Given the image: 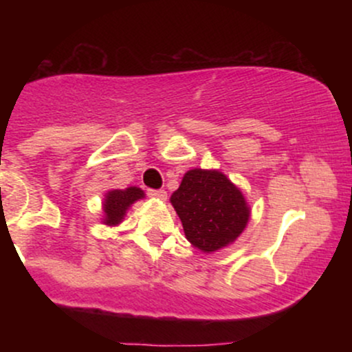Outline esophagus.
<instances>
[{
  "label": "esophagus",
  "mask_w": 352,
  "mask_h": 352,
  "mask_svg": "<svg viewBox=\"0 0 352 352\" xmlns=\"http://www.w3.org/2000/svg\"><path fill=\"white\" fill-rule=\"evenodd\" d=\"M147 195L151 197V199H157V200H165V199H167V192H165V190H162V188H159V190L148 188L147 190Z\"/></svg>",
  "instance_id": "esophagus-1"
}]
</instances>
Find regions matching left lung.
<instances>
[{
  "label": "left lung",
  "instance_id": "1",
  "mask_svg": "<svg viewBox=\"0 0 352 352\" xmlns=\"http://www.w3.org/2000/svg\"><path fill=\"white\" fill-rule=\"evenodd\" d=\"M170 201L187 240L207 253L235 241L250 218L243 193L217 170H188Z\"/></svg>",
  "mask_w": 352,
  "mask_h": 352
}]
</instances>
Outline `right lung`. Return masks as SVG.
Wrapping results in <instances>:
<instances>
[{
  "instance_id": "add662e5",
  "label": "right lung",
  "mask_w": 352,
  "mask_h": 352,
  "mask_svg": "<svg viewBox=\"0 0 352 352\" xmlns=\"http://www.w3.org/2000/svg\"><path fill=\"white\" fill-rule=\"evenodd\" d=\"M139 199H144V192L137 187H129L125 190H112V192H109L106 195V204H104V213H106L104 223H120L125 215V210Z\"/></svg>"
}]
</instances>
